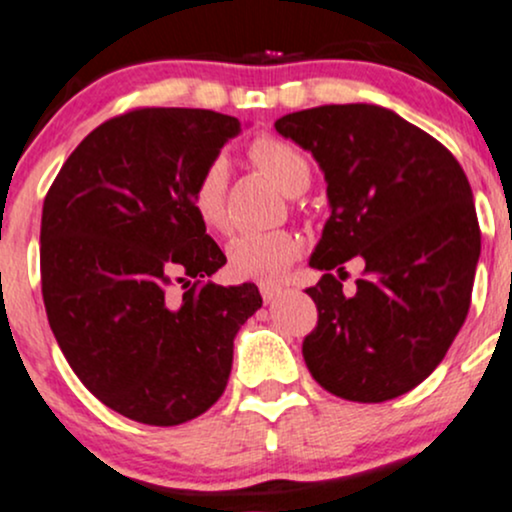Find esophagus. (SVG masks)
<instances>
[{
  "label": "esophagus",
  "mask_w": 512,
  "mask_h": 512,
  "mask_svg": "<svg viewBox=\"0 0 512 512\" xmlns=\"http://www.w3.org/2000/svg\"><path fill=\"white\" fill-rule=\"evenodd\" d=\"M258 290H261L263 302H266V304H271L275 297L280 295V287L273 285V283H258Z\"/></svg>",
  "instance_id": "esophagus-1"
}]
</instances>
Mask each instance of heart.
Returning <instances> with one entry per match:
<instances>
[{"label": "heart", "instance_id": "b5f03b06", "mask_svg": "<svg viewBox=\"0 0 512 512\" xmlns=\"http://www.w3.org/2000/svg\"><path fill=\"white\" fill-rule=\"evenodd\" d=\"M249 159L258 171L271 179L287 195L302 193L312 181L307 157L275 135H258L249 142ZM227 183L229 166L222 157L210 159L200 169L191 186V208L200 225L210 232H222L227 227ZM302 241L287 229L273 232H241L227 244L229 273L244 280L275 283L297 261Z\"/></svg>", "mask_w": 512, "mask_h": 512}]
</instances>
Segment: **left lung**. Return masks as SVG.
Returning a JSON list of instances; mask_svg holds the SVG:
<instances>
[{"instance_id":"1","label":"left lung","mask_w":512,"mask_h":512,"mask_svg":"<svg viewBox=\"0 0 512 512\" xmlns=\"http://www.w3.org/2000/svg\"><path fill=\"white\" fill-rule=\"evenodd\" d=\"M275 130L314 154L331 203L309 261L324 275L307 290L319 324L302 343L304 363L348 401L411 392L472 304L481 229L462 166L426 130L370 103L287 113ZM355 255L366 271L346 296L337 276Z\"/></svg>"}]
</instances>
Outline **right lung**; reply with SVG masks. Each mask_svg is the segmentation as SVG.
Returning a JSON list of instances; mask_svg holds the SVG:
<instances>
[{"instance_id":"obj_1","label":"right lung","mask_w":512,"mask_h":512,"mask_svg":"<svg viewBox=\"0 0 512 512\" xmlns=\"http://www.w3.org/2000/svg\"><path fill=\"white\" fill-rule=\"evenodd\" d=\"M239 120L203 108H135L62 164L43 203L40 287L62 355L96 399L147 426H179L225 392L234 336L258 287H222L227 263L191 186Z\"/></svg>"}]
</instances>
